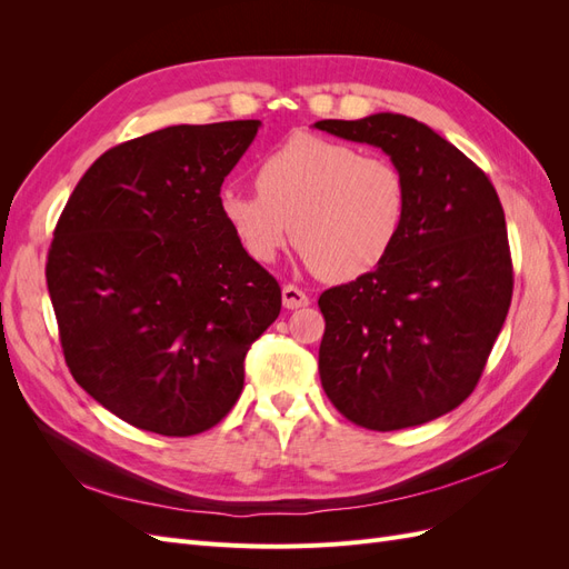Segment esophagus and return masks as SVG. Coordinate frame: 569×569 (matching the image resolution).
Masks as SVG:
<instances>
[{"label":"esophagus","instance_id":"34e87169","mask_svg":"<svg viewBox=\"0 0 569 569\" xmlns=\"http://www.w3.org/2000/svg\"><path fill=\"white\" fill-rule=\"evenodd\" d=\"M282 303H284V308H289V311H297V308H303L311 303V299H308L306 291H301L299 287L284 284L282 287Z\"/></svg>","mask_w":569,"mask_h":569}]
</instances>
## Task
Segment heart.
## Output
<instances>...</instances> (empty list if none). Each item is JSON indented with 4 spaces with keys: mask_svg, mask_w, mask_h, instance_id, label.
Listing matches in <instances>:
<instances>
[{
    "mask_svg": "<svg viewBox=\"0 0 569 569\" xmlns=\"http://www.w3.org/2000/svg\"><path fill=\"white\" fill-rule=\"evenodd\" d=\"M258 192L226 189L220 216L251 261L297 249L322 280L349 282L380 268L408 216V182L387 157L295 134L256 166Z\"/></svg>",
    "mask_w": 569,
    "mask_h": 569,
    "instance_id": "obj_1",
    "label": "heart"
}]
</instances>
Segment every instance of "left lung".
<instances>
[{
    "label": "left lung",
    "instance_id": "obj_1",
    "mask_svg": "<svg viewBox=\"0 0 569 569\" xmlns=\"http://www.w3.org/2000/svg\"><path fill=\"white\" fill-rule=\"evenodd\" d=\"M380 147L408 182L403 232L372 272L320 295V382L343 418L416 427L475 391L512 299L503 206L485 170L401 113L318 120Z\"/></svg>",
    "mask_w": 569,
    "mask_h": 569
}]
</instances>
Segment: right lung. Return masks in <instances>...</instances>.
<instances>
[{
    "instance_id": "right-lung-1",
    "label": "right lung",
    "mask_w": 569,
    "mask_h": 569,
    "mask_svg": "<svg viewBox=\"0 0 569 569\" xmlns=\"http://www.w3.org/2000/svg\"><path fill=\"white\" fill-rule=\"evenodd\" d=\"M261 120L170 126L88 168L54 228L47 287L66 366L113 416L192 437L228 416L282 289L239 249L220 187Z\"/></svg>"
}]
</instances>
